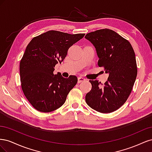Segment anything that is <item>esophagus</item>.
Listing matches in <instances>:
<instances>
[{
  "mask_svg": "<svg viewBox=\"0 0 152 152\" xmlns=\"http://www.w3.org/2000/svg\"><path fill=\"white\" fill-rule=\"evenodd\" d=\"M85 80H86V79H84V77H78V82H79V83H80V82H84Z\"/></svg>",
  "mask_w": 152,
  "mask_h": 152,
  "instance_id": "esophagus-1",
  "label": "esophagus"
}]
</instances>
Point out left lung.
Listing matches in <instances>:
<instances>
[{
	"label": "left lung",
	"instance_id": "obj_1",
	"mask_svg": "<svg viewBox=\"0 0 152 152\" xmlns=\"http://www.w3.org/2000/svg\"><path fill=\"white\" fill-rule=\"evenodd\" d=\"M85 38L96 49L99 66H103L108 74L102 86L97 80H89L92 89L86 96V102L98 112H113L126 102L135 82L137 70L134 51L128 40L110 29L91 32Z\"/></svg>",
	"mask_w": 152,
	"mask_h": 152
}]
</instances>
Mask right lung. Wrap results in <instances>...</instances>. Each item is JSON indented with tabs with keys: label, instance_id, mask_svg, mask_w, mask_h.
Wrapping results in <instances>:
<instances>
[{
	"label": "right lung",
	"instance_id": "1",
	"mask_svg": "<svg viewBox=\"0 0 152 152\" xmlns=\"http://www.w3.org/2000/svg\"><path fill=\"white\" fill-rule=\"evenodd\" d=\"M84 35L50 30L34 37L26 46L20 65L21 87L38 111L50 112L61 107L76 85L75 75L64 78L61 73L53 72L55 65L65 58L68 49Z\"/></svg>",
	"mask_w": 152,
	"mask_h": 152
}]
</instances>
